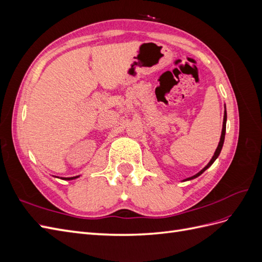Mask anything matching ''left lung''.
I'll return each mask as SVG.
<instances>
[{"mask_svg": "<svg viewBox=\"0 0 262 262\" xmlns=\"http://www.w3.org/2000/svg\"><path fill=\"white\" fill-rule=\"evenodd\" d=\"M226 119H227V115H226V106H225V112H224V119H223V128H222V133H221V139H220V142H219V145H217V147H216V149H215V152H214V155L212 156V158H211V161L208 163V165L205 166V167L203 168V169H201L199 172L198 173H195V175H193L192 177H189V178H187V179H185L184 181H187V180H191V179H194V178H196V177H199L202 172H204L205 170H207L210 166L215 162V160L216 158L219 157V155H220V153H221V150H222V147H223V144H224V139H225V132H226Z\"/></svg>", "mask_w": 262, "mask_h": 262, "instance_id": "1", "label": "left lung"}]
</instances>
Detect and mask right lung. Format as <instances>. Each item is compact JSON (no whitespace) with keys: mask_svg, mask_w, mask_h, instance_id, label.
Returning a JSON list of instances; mask_svg holds the SVG:
<instances>
[{"mask_svg":"<svg viewBox=\"0 0 262 262\" xmlns=\"http://www.w3.org/2000/svg\"><path fill=\"white\" fill-rule=\"evenodd\" d=\"M78 177H80V176H75V177H61V179H63V180H73V179H76Z\"/></svg>","mask_w":262,"mask_h":262,"instance_id":"1","label":"right lung"}]
</instances>
